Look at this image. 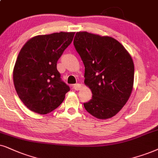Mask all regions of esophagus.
Here are the masks:
<instances>
[{
    "label": "esophagus",
    "instance_id": "esophagus-1",
    "mask_svg": "<svg viewBox=\"0 0 158 158\" xmlns=\"http://www.w3.org/2000/svg\"><path fill=\"white\" fill-rule=\"evenodd\" d=\"M81 88V84H76V85H73V89H75V90H79Z\"/></svg>",
    "mask_w": 158,
    "mask_h": 158
}]
</instances>
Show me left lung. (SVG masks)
<instances>
[{
    "mask_svg": "<svg viewBox=\"0 0 158 158\" xmlns=\"http://www.w3.org/2000/svg\"><path fill=\"white\" fill-rule=\"evenodd\" d=\"M73 44L85 65V84L93 93L84 106L98 119L111 118L123 109L133 91L131 55L114 38L86 31L76 33Z\"/></svg>",
    "mask_w": 158,
    "mask_h": 158,
    "instance_id": "8db88e82",
    "label": "left lung"
}]
</instances>
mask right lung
<instances>
[{
	"mask_svg": "<svg viewBox=\"0 0 158 158\" xmlns=\"http://www.w3.org/2000/svg\"><path fill=\"white\" fill-rule=\"evenodd\" d=\"M74 34L60 32L35 35L19 52L13 70L14 85L18 96L33 112L50 113L63 103L70 90L61 81L57 62Z\"/></svg>",
	"mask_w": 158,
	"mask_h": 158,
	"instance_id": "1",
	"label": "right lung"
}]
</instances>
